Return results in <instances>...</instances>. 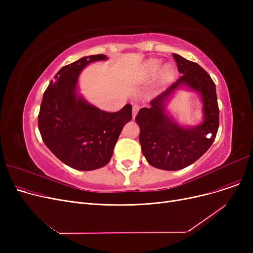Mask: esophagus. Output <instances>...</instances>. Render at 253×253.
Masks as SVG:
<instances>
[{
  "mask_svg": "<svg viewBox=\"0 0 253 253\" xmlns=\"http://www.w3.org/2000/svg\"><path fill=\"white\" fill-rule=\"evenodd\" d=\"M138 110H139V105L138 104H134L133 106H132V117H133V119H135Z\"/></svg>",
  "mask_w": 253,
  "mask_h": 253,
  "instance_id": "esophagus-1",
  "label": "esophagus"
}]
</instances>
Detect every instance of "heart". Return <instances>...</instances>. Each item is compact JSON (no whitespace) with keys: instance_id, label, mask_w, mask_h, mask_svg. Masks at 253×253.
Listing matches in <instances>:
<instances>
[{"instance_id":"b5f03b06","label":"heart","mask_w":253,"mask_h":253,"mask_svg":"<svg viewBox=\"0 0 253 253\" xmlns=\"http://www.w3.org/2000/svg\"><path fill=\"white\" fill-rule=\"evenodd\" d=\"M161 64H162V61L157 58L150 59L145 62L142 70L143 79L149 80L155 77L156 74L159 72V70H160ZM174 76H175V69L173 68V65H171L170 63H166L160 71V83L162 84L169 83L171 80L174 78Z\"/></svg>"}]
</instances>
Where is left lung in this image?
<instances>
[{"instance_id": "left-lung-1", "label": "left lung", "mask_w": 253, "mask_h": 253, "mask_svg": "<svg viewBox=\"0 0 253 253\" xmlns=\"http://www.w3.org/2000/svg\"><path fill=\"white\" fill-rule=\"evenodd\" d=\"M182 76L154 98L150 108L139 110L135 121L139 142L150 165L174 171L188 167L202 157L214 141L219 123L216 88L210 76L196 62L173 54ZM179 88L196 91L203 102V121L194 126L176 122L168 111L169 101Z\"/></svg>"}]
</instances>
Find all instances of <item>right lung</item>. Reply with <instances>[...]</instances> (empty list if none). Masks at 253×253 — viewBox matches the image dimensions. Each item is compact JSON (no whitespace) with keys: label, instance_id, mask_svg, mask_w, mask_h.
<instances>
[{"label":"right lung","instance_id":"1","mask_svg":"<svg viewBox=\"0 0 253 253\" xmlns=\"http://www.w3.org/2000/svg\"><path fill=\"white\" fill-rule=\"evenodd\" d=\"M103 54L84 56L61 68L47 87L38 126L47 148L61 162L77 170H95L108 164L120 133L132 119V106L103 112L78 91L80 74Z\"/></svg>","mask_w":253,"mask_h":253}]
</instances>
